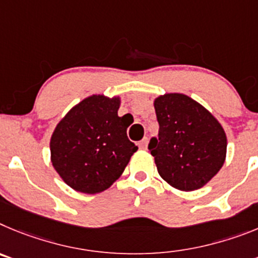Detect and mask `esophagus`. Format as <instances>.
<instances>
[{"label":"esophagus","mask_w":258,"mask_h":258,"mask_svg":"<svg viewBox=\"0 0 258 258\" xmlns=\"http://www.w3.org/2000/svg\"><path fill=\"white\" fill-rule=\"evenodd\" d=\"M148 138H144L143 140L140 141V143H139V148H140V149H146V146H148Z\"/></svg>","instance_id":"esophagus-1"}]
</instances>
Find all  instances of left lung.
I'll return each mask as SVG.
<instances>
[{"label":"left lung","mask_w":258,"mask_h":258,"mask_svg":"<svg viewBox=\"0 0 258 258\" xmlns=\"http://www.w3.org/2000/svg\"><path fill=\"white\" fill-rule=\"evenodd\" d=\"M159 132L149 143L158 173L171 186L191 191L206 185L222 167L226 135L207 109L182 94L154 101Z\"/></svg>","instance_id":"obj_1"}]
</instances>
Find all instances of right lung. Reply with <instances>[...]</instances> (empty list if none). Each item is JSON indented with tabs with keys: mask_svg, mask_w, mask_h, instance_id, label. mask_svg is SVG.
I'll list each match as a JSON object with an SVG mask.
<instances>
[{
	"mask_svg": "<svg viewBox=\"0 0 258 258\" xmlns=\"http://www.w3.org/2000/svg\"><path fill=\"white\" fill-rule=\"evenodd\" d=\"M119 97L94 95L72 108L51 136V162L72 189L96 194L123 173L138 146L118 117Z\"/></svg>",
	"mask_w": 258,
	"mask_h": 258,
	"instance_id": "right-lung-1",
	"label": "right lung"
}]
</instances>
